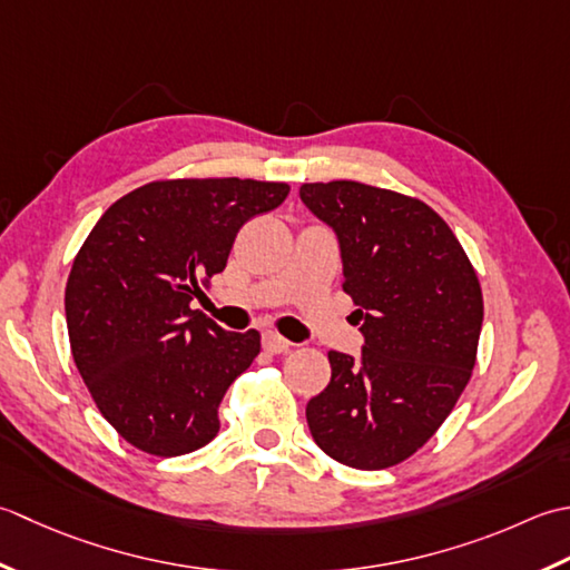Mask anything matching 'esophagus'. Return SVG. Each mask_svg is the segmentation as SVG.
<instances>
[{
  "label": "esophagus",
  "mask_w": 570,
  "mask_h": 570,
  "mask_svg": "<svg viewBox=\"0 0 570 570\" xmlns=\"http://www.w3.org/2000/svg\"><path fill=\"white\" fill-rule=\"evenodd\" d=\"M263 346L271 354H285V352H289V346H293V342H287L285 336H281L277 332H265L263 334Z\"/></svg>",
  "instance_id": "34e87169"
}]
</instances>
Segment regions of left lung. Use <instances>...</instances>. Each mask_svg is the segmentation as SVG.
<instances>
[{
    "instance_id": "1",
    "label": "left lung",
    "mask_w": 570,
    "mask_h": 570,
    "mask_svg": "<svg viewBox=\"0 0 570 570\" xmlns=\"http://www.w3.org/2000/svg\"><path fill=\"white\" fill-rule=\"evenodd\" d=\"M299 199L334 228L344 293L362 322V358L330 352L332 379L307 403L327 455L383 470L421 450L472 376L482 287L450 226L421 199L362 181L302 184Z\"/></svg>"
}]
</instances>
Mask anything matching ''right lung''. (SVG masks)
Segmentation results:
<instances>
[{"label": "right lung", "mask_w": 570, "mask_h": 570, "mask_svg": "<svg viewBox=\"0 0 570 570\" xmlns=\"http://www.w3.org/2000/svg\"><path fill=\"white\" fill-rule=\"evenodd\" d=\"M285 181L161 179L115 202L66 283L73 362L102 417L137 450L187 455L218 433V405L261 352L191 299L226 268L240 226L285 202Z\"/></svg>", "instance_id": "right-lung-1"}]
</instances>
